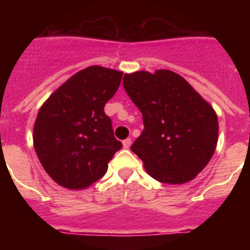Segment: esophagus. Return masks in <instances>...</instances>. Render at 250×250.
I'll return each mask as SVG.
<instances>
[{"mask_svg": "<svg viewBox=\"0 0 250 250\" xmlns=\"http://www.w3.org/2000/svg\"><path fill=\"white\" fill-rule=\"evenodd\" d=\"M131 143H132L131 139H125V140H123V148L128 149L129 146H131Z\"/></svg>", "mask_w": 250, "mask_h": 250, "instance_id": "obj_1", "label": "esophagus"}]
</instances>
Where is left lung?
I'll return each instance as SVG.
<instances>
[{
  "label": "left lung",
  "instance_id": "left-lung-1",
  "mask_svg": "<svg viewBox=\"0 0 250 250\" xmlns=\"http://www.w3.org/2000/svg\"><path fill=\"white\" fill-rule=\"evenodd\" d=\"M123 86L143 114L144 131L131 150L146 172L166 184L196 178L218 143V118L209 102L170 70L125 74Z\"/></svg>",
  "mask_w": 250,
  "mask_h": 250
}]
</instances>
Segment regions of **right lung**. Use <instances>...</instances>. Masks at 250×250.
I'll return each instance as SVG.
<instances>
[{"label":"right lung","mask_w":250,"mask_h":250,"mask_svg":"<svg viewBox=\"0 0 250 250\" xmlns=\"http://www.w3.org/2000/svg\"><path fill=\"white\" fill-rule=\"evenodd\" d=\"M123 72L90 66L76 72L44 102L33 127V146L44 170L60 186L83 189L107 171L122 143L114 137L105 104Z\"/></svg>","instance_id":"add662e5"}]
</instances>
